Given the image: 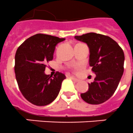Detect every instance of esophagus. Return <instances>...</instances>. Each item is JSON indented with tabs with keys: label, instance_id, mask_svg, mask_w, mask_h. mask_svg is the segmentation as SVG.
<instances>
[{
	"label": "esophagus",
	"instance_id": "1",
	"mask_svg": "<svg viewBox=\"0 0 133 133\" xmlns=\"http://www.w3.org/2000/svg\"><path fill=\"white\" fill-rule=\"evenodd\" d=\"M71 79L72 80V81H74V82H79V80L77 79V78H76L73 77V76H71Z\"/></svg>",
	"mask_w": 133,
	"mask_h": 133
}]
</instances>
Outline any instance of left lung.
Masks as SVG:
<instances>
[{
  "instance_id": "1",
  "label": "left lung",
  "mask_w": 133,
  "mask_h": 133,
  "mask_svg": "<svg viewBox=\"0 0 133 133\" xmlns=\"http://www.w3.org/2000/svg\"><path fill=\"white\" fill-rule=\"evenodd\" d=\"M74 37L87 44L89 65L96 74L94 81L88 84V91L81 96L89 104L103 103L113 96L123 75L124 51L117 42L107 35L89 33Z\"/></svg>"
}]
</instances>
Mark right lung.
I'll return each mask as SVG.
<instances>
[{
  "mask_svg": "<svg viewBox=\"0 0 133 133\" xmlns=\"http://www.w3.org/2000/svg\"><path fill=\"white\" fill-rule=\"evenodd\" d=\"M64 38L38 33L20 45L15 55V74L18 87L26 100L36 106L51 103L59 94L65 74L57 72L53 77L44 73L52 61L55 46Z\"/></svg>",
  "mask_w": 133,
  "mask_h": 133,
  "instance_id": "obj_1",
  "label": "right lung"
}]
</instances>
